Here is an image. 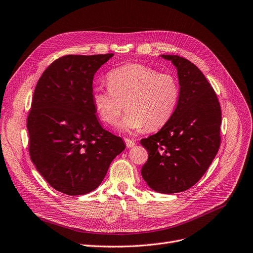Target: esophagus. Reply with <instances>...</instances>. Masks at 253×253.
<instances>
[{"mask_svg":"<svg viewBox=\"0 0 253 253\" xmlns=\"http://www.w3.org/2000/svg\"><path fill=\"white\" fill-rule=\"evenodd\" d=\"M125 142H126V145L127 148H131L134 147L136 145V141L133 140V139H125Z\"/></svg>","mask_w":253,"mask_h":253,"instance_id":"esophagus-1","label":"esophagus"}]
</instances>
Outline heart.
Instances as JSON below:
<instances>
[{
    "mask_svg": "<svg viewBox=\"0 0 253 253\" xmlns=\"http://www.w3.org/2000/svg\"><path fill=\"white\" fill-rule=\"evenodd\" d=\"M107 85L94 87L93 108L103 123L113 126L124 107L119 127L125 131L153 130L163 126L176 110L180 98L177 77L142 64H127L108 72ZM125 105H123V103Z\"/></svg>",
    "mask_w": 253,
    "mask_h": 253,
    "instance_id": "obj_1",
    "label": "heart"
}]
</instances>
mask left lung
<instances>
[{
	"instance_id": "left-lung-1",
	"label": "left lung",
	"mask_w": 253,
	"mask_h": 253,
	"mask_svg": "<svg viewBox=\"0 0 253 253\" xmlns=\"http://www.w3.org/2000/svg\"><path fill=\"white\" fill-rule=\"evenodd\" d=\"M162 57L177 70L180 98L165 126L141 140L148 151L141 174L151 189L176 194L195 185L217 154L221 109L214 89L196 65L178 55Z\"/></svg>"
}]
</instances>
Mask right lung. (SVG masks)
Listing matches in <instances>:
<instances>
[{"mask_svg": "<svg viewBox=\"0 0 253 253\" xmlns=\"http://www.w3.org/2000/svg\"><path fill=\"white\" fill-rule=\"evenodd\" d=\"M113 53L66 55L44 72L28 116L30 155L54 189L69 196L97 188L125 142L100 124L93 108L92 81Z\"/></svg>", "mask_w": 253, "mask_h": 253, "instance_id": "1", "label": "right lung"}]
</instances>
